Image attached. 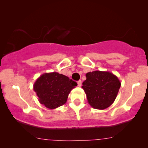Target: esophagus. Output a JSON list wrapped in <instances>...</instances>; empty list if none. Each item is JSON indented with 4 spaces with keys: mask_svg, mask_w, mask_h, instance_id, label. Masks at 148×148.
Masks as SVG:
<instances>
[{
    "mask_svg": "<svg viewBox=\"0 0 148 148\" xmlns=\"http://www.w3.org/2000/svg\"><path fill=\"white\" fill-rule=\"evenodd\" d=\"M77 84H78V86H79V87H81V84H82V81H81V80H80V81H79L77 82Z\"/></svg>",
    "mask_w": 148,
    "mask_h": 148,
    "instance_id": "obj_1",
    "label": "esophagus"
}]
</instances>
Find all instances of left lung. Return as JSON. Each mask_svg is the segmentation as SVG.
Returning <instances> with one entry per match:
<instances>
[{
	"label": "left lung",
	"mask_w": 148,
	"mask_h": 148,
	"mask_svg": "<svg viewBox=\"0 0 148 148\" xmlns=\"http://www.w3.org/2000/svg\"><path fill=\"white\" fill-rule=\"evenodd\" d=\"M86 80L82 88L86 94L88 102L92 108L103 110L114 102L121 83L110 72L94 71L86 74Z\"/></svg>",
	"instance_id": "obj_1"
}]
</instances>
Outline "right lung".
Masks as SVG:
<instances>
[{
    "label": "right lung",
    "mask_w": 148,
    "mask_h": 148,
    "mask_svg": "<svg viewBox=\"0 0 148 148\" xmlns=\"http://www.w3.org/2000/svg\"><path fill=\"white\" fill-rule=\"evenodd\" d=\"M77 86L75 81L58 72L45 73L35 81L33 90L41 104L55 109L67 102L71 90Z\"/></svg>",
    "instance_id": "obj_1"
}]
</instances>
